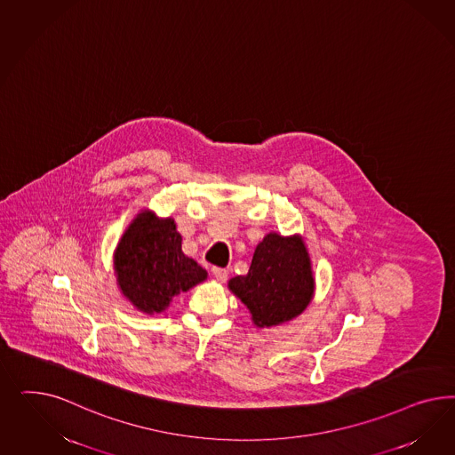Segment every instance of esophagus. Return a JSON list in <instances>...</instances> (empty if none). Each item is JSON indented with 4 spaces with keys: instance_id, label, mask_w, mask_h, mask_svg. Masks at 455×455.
<instances>
[{
    "instance_id": "esophagus-1",
    "label": "esophagus",
    "mask_w": 455,
    "mask_h": 455,
    "mask_svg": "<svg viewBox=\"0 0 455 455\" xmlns=\"http://www.w3.org/2000/svg\"><path fill=\"white\" fill-rule=\"evenodd\" d=\"M212 272H213V276H215L219 282H225V280H227V276H228V270L220 268V267H215Z\"/></svg>"
}]
</instances>
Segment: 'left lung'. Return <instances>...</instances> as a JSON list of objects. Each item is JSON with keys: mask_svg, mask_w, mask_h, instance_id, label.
<instances>
[{"mask_svg": "<svg viewBox=\"0 0 455 455\" xmlns=\"http://www.w3.org/2000/svg\"><path fill=\"white\" fill-rule=\"evenodd\" d=\"M228 289L245 303L257 327H274L300 315L314 297L315 282L302 236L270 232L255 248L247 275Z\"/></svg>", "mask_w": 455, "mask_h": 455, "instance_id": "left-lung-1", "label": "left lung"}]
</instances>
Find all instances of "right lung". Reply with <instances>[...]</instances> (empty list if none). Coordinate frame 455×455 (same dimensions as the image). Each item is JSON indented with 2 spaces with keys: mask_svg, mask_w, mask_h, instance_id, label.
I'll list each match as a JSON object with an SVG mask.
<instances>
[{
  "mask_svg": "<svg viewBox=\"0 0 455 455\" xmlns=\"http://www.w3.org/2000/svg\"><path fill=\"white\" fill-rule=\"evenodd\" d=\"M115 274L124 297L143 314H160L181 291L207 278V270L181 251L173 219L138 213L115 250Z\"/></svg>",
  "mask_w": 455,
  "mask_h": 455,
  "instance_id": "1",
  "label": "right lung"
}]
</instances>
